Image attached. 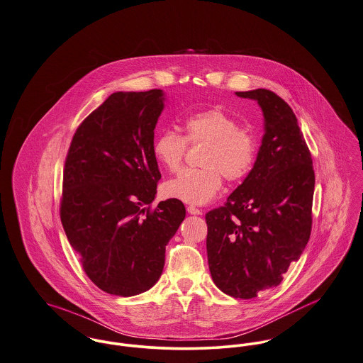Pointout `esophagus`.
Listing matches in <instances>:
<instances>
[{"mask_svg":"<svg viewBox=\"0 0 363 363\" xmlns=\"http://www.w3.org/2000/svg\"><path fill=\"white\" fill-rule=\"evenodd\" d=\"M186 210H188L189 214H194V216H201V213H203L201 208H196L195 206H188Z\"/></svg>","mask_w":363,"mask_h":363,"instance_id":"obj_1","label":"esophagus"}]
</instances>
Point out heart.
<instances>
[{"label": "heart", "instance_id": "b5f03b06", "mask_svg": "<svg viewBox=\"0 0 363 363\" xmlns=\"http://www.w3.org/2000/svg\"><path fill=\"white\" fill-rule=\"evenodd\" d=\"M185 136L174 129L160 132L153 142V156L167 171H177L185 156L188 142L206 143L201 168H186L165 184V194L188 204H206L227 181H241L256 159L255 138L240 129L238 121L221 108L196 113L184 123Z\"/></svg>", "mask_w": 363, "mask_h": 363}]
</instances>
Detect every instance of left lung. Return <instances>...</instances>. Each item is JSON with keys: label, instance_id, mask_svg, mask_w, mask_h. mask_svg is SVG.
Listing matches in <instances>:
<instances>
[{"label": "left lung", "instance_id": "8db88e82", "mask_svg": "<svg viewBox=\"0 0 363 363\" xmlns=\"http://www.w3.org/2000/svg\"><path fill=\"white\" fill-rule=\"evenodd\" d=\"M255 100L264 135L253 168L223 207L206 214L207 260L214 284L241 299L282 281L312 230L315 171L291 107L267 89L235 91Z\"/></svg>", "mask_w": 363, "mask_h": 363}]
</instances>
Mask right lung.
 <instances>
[{"label":"right lung","mask_w":363,"mask_h":363,"mask_svg":"<svg viewBox=\"0 0 363 363\" xmlns=\"http://www.w3.org/2000/svg\"><path fill=\"white\" fill-rule=\"evenodd\" d=\"M165 94L116 91L77 129L64 169L61 221L87 277L117 296L159 281L165 246L185 218L178 199H156L153 156Z\"/></svg>","instance_id":"right-lung-1"}]
</instances>
